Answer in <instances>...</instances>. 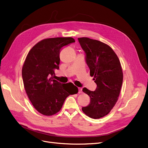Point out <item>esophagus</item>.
Listing matches in <instances>:
<instances>
[{
    "label": "esophagus",
    "mask_w": 148,
    "mask_h": 148,
    "mask_svg": "<svg viewBox=\"0 0 148 148\" xmlns=\"http://www.w3.org/2000/svg\"><path fill=\"white\" fill-rule=\"evenodd\" d=\"M79 94H82V89L81 88H79Z\"/></svg>",
    "instance_id": "esophagus-1"
}]
</instances>
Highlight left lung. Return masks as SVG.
Here are the masks:
<instances>
[{"label":"left lung","instance_id":"8db88e82","mask_svg":"<svg viewBox=\"0 0 148 148\" xmlns=\"http://www.w3.org/2000/svg\"><path fill=\"white\" fill-rule=\"evenodd\" d=\"M78 41L86 53L90 76L97 85L94 91H82L90 97V103L82 108L88 117L97 119L107 116L116 105L122 86L123 73L117 54L108 45L87 37Z\"/></svg>","mask_w":148,"mask_h":148}]
</instances>
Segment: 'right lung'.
<instances>
[{"mask_svg":"<svg viewBox=\"0 0 148 148\" xmlns=\"http://www.w3.org/2000/svg\"><path fill=\"white\" fill-rule=\"evenodd\" d=\"M75 42L72 37L45 38L34 45L26 57L22 69L24 88L31 104L41 114H55L68 96L78 92L73 84H62L53 78L54 69H59L62 48Z\"/></svg>","mask_w":148,"mask_h":148,"instance_id":"add662e5","label":"right lung"}]
</instances>
